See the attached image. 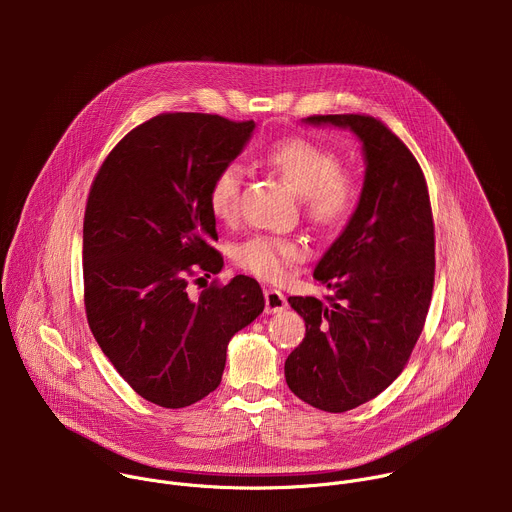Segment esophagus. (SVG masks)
<instances>
[{"label": "esophagus", "instance_id": "obj_1", "mask_svg": "<svg viewBox=\"0 0 512 512\" xmlns=\"http://www.w3.org/2000/svg\"><path fill=\"white\" fill-rule=\"evenodd\" d=\"M287 308V300L279 289H265V312L277 314Z\"/></svg>", "mask_w": 512, "mask_h": 512}]
</instances>
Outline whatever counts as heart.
Segmentation results:
<instances>
[{
  "mask_svg": "<svg viewBox=\"0 0 512 512\" xmlns=\"http://www.w3.org/2000/svg\"><path fill=\"white\" fill-rule=\"evenodd\" d=\"M265 162L304 200L310 221L322 231L344 227L358 206V184L340 170L338 156L308 137H289L273 143ZM245 170L231 162L212 176L206 200L216 221L231 223L239 210ZM235 263L265 281H281L296 263L306 259V247L291 239L255 235L233 247Z\"/></svg>",
  "mask_w": 512,
  "mask_h": 512,
  "instance_id": "1",
  "label": "heart"
}]
</instances>
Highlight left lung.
I'll use <instances>...</instances> for the list:
<instances>
[{
	"mask_svg": "<svg viewBox=\"0 0 512 512\" xmlns=\"http://www.w3.org/2000/svg\"><path fill=\"white\" fill-rule=\"evenodd\" d=\"M304 123L350 129L367 166L352 218L314 269L332 296L326 304L287 298L306 322L285 360L287 387L316 409L342 413L383 393L411 356L433 291V216L417 160L383 121L314 115Z\"/></svg>",
	"mask_w": 512,
	"mask_h": 512,
	"instance_id": "obj_1",
	"label": "left lung"
}]
</instances>
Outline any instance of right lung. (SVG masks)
<instances>
[{"label": "right lung", "instance_id": "right-lung-1", "mask_svg": "<svg viewBox=\"0 0 512 512\" xmlns=\"http://www.w3.org/2000/svg\"><path fill=\"white\" fill-rule=\"evenodd\" d=\"M253 129V121L162 113L115 145L89 192L83 277L91 332L127 385L166 409L221 385L231 338L265 308L247 275L210 285L198 300L186 291L192 267L223 269L206 192Z\"/></svg>", "mask_w": 512, "mask_h": 512}]
</instances>
